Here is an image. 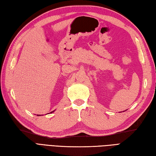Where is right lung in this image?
I'll return each mask as SVG.
<instances>
[{
    "label": "right lung",
    "mask_w": 156,
    "mask_h": 156,
    "mask_svg": "<svg viewBox=\"0 0 156 156\" xmlns=\"http://www.w3.org/2000/svg\"><path fill=\"white\" fill-rule=\"evenodd\" d=\"M52 112H54V111H52Z\"/></svg>",
    "instance_id": "add662e5"
}]
</instances>
